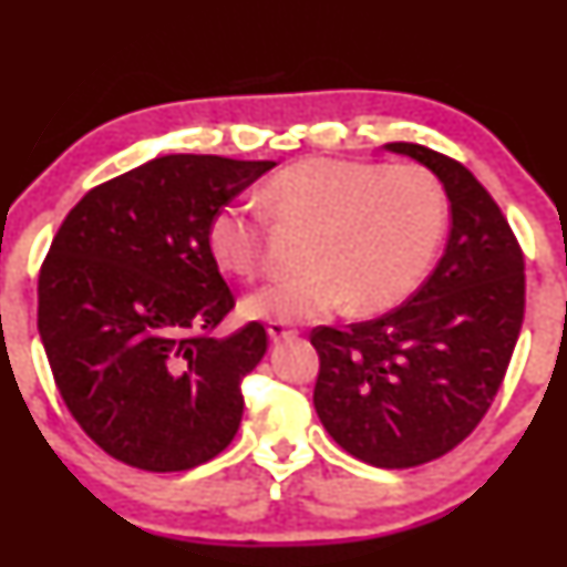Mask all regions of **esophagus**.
I'll return each instance as SVG.
<instances>
[{
	"label": "esophagus",
	"mask_w": 567,
	"mask_h": 567,
	"mask_svg": "<svg viewBox=\"0 0 567 567\" xmlns=\"http://www.w3.org/2000/svg\"><path fill=\"white\" fill-rule=\"evenodd\" d=\"M267 334H270V338H272L275 342H280V340H290V338H295L297 330H295V328H290V324H287V322L272 320L270 324H267Z\"/></svg>",
	"instance_id": "obj_1"
}]
</instances>
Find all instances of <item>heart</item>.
I'll list each match as a JSON object with an SVG mask.
<instances>
[{"instance_id": "heart-1", "label": "heart", "mask_w": 567, "mask_h": 567, "mask_svg": "<svg viewBox=\"0 0 567 567\" xmlns=\"http://www.w3.org/2000/svg\"><path fill=\"white\" fill-rule=\"evenodd\" d=\"M262 199L277 227L310 233L305 270L245 302L252 318L280 322L320 320L348 305L354 315L400 305L425 280L450 219L445 185L415 162L300 159L267 182ZM207 245L225 272L252 280L267 267L270 218L227 203L209 217Z\"/></svg>"}]
</instances>
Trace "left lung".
<instances>
[{
	"label": "left lung",
	"mask_w": 567,
	"mask_h": 567,
	"mask_svg": "<svg viewBox=\"0 0 567 567\" xmlns=\"http://www.w3.org/2000/svg\"><path fill=\"white\" fill-rule=\"evenodd\" d=\"M445 185L453 229L405 305L348 330H312L315 410L362 463L402 470L443 457L491 410L525 318V257L473 172L415 142H390Z\"/></svg>",
	"instance_id": "8db88e82"
}]
</instances>
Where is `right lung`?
Returning a JSON list of instances; mask_svg holds the SVG:
<instances>
[{"instance_id": "add662e5", "label": "right lung", "mask_w": 567, "mask_h": 567, "mask_svg": "<svg viewBox=\"0 0 567 567\" xmlns=\"http://www.w3.org/2000/svg\"><path fill=\"white\" fill-rule=\"evenodd\" d=\"M275 162L167 155L92 187L40 267L37 330L66 410L104 453L150 473L207 463L243 420L260 322L235 307L207 223Z\"/></svg>"}]
</instances>
